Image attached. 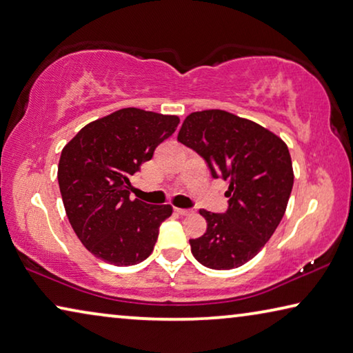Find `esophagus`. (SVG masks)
I'll use <instances>...</instances> for the list:
<instances>
[{
  "instance_id": "obj_1",
  "label": "esophagus",
  "mask_w": 353,
  "mask_h": 353,
  "mask_svg": "<svg viewBox=\"0 0 353 353\" xmlns=\"http://www.w3.org/2000/svg\"><path fill=\"white\" fill-rule=\"evenodd\" d=\"M174 212H176L177 215H181V216H187V215L192 214V210H190V209H177V207L174 209Z\"/></svg>"
}]
</instances>
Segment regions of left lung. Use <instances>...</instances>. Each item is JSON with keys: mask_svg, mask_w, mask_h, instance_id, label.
<instances>
[{"mask_svg": "<svg viewBox=\"0 0 353 353\" xmlns=\"http://www.w3.org/2000/svg\"><path fill=\"white\" fill-rule=\"evenodd\" d=\"M177 139L203 157L212 177L229 182L225 214L199 210L207 231L190 239L194 259L214 270L247 264L286 212L294 185L286 143L256 122L223 110L188 114Z\"/></svg>", "mask_w": 353, "mask_h": 353, "instance_id": "obj_1", "label": "left lung"}]
</instances>
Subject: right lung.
Returning <instances> with one entry per match:
<instances>
[{"label":"right lung","mask_w":353,"mask_h":353,"mask_svg":"<svg viewBox=\"0 0 353 353\" xmlns=\"http://www.w3.org/2000/svg\"><path fill=\"white\" fill-rule=\"evenodd\" d=\"M177 116L122 108L91 122L65 144L58 182L65 214L88 251L117 267L152 253L170 204L130 199V176L176 132Z\"/></svg>","instance_id":"right-lung-1"}]
</instances>
